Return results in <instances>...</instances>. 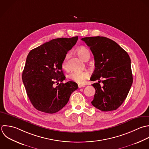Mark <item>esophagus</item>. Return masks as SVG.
Segmentation results:
<instances>
[{
  "label": "esophagus",
  "mask_w": 149,
  "mask_h": 149,
  "mask_svg": "<svg viewBox=\"0 0 149 149\" xmlns=\"http://www.w3.org/2000/svg\"><path fill=\"white\" fill-rule=\"evenodd\" d=\"M83 87H85V85H78V88H83Z\"/></svg>",
  "instance_id": "esophagus-1"
}]
</instances>
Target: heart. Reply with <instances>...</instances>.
<instances>
[{
	"mask_svg": "<svg viewBox=\"0 0 149 149\" xmlns=\"http://www.w3.org/2000/svg\"><path fill=\"white\" fill-rule=\"evenodd\" d=\"M77 53L78 56L83 60H89L90 57V52L89 49L85 46H81L78 47L77 50ZM69 57V54L65 55L63 62H62V67L63 69L67 70L68 68V58ZM89 77V72L87 71H74L71 72L69 75L68 78L77 84H83L85 81Z\"/></svg>",
	"mask_w": 149,
	"mask_h": 149,
	"instance_id": "b5f03b06",
	"label": "heart"
}]
</instances>
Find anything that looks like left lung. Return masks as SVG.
<instances>
[{
    "label": "left lung",
    "instance_id": "8db88e82",
    "mask_svg": "<svg viewBox=\"0 0 149 149\" xmlns=\"http://www.w3.org/2000/svg\"><path fill=\"white\" fill-rule=\"evenodd\" d=\"M90 47L95 59V70L91 81L96 93L92 104L102 111L117 110L124 102L133 82L131 58L114 40L103 36L81 39Z\"/></svg>",
    "mask_w": 149,
    "mask_h": 149
}]
</instances>
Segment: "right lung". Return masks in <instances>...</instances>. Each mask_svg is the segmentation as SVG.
<instances>
[{
    "mask_svg": "<svg viewBox=\"0 0 149 149\" xmlns=\"http://www.w3.org/2000/svg\"><path fill=\"white\" fill-rule=\"evenodd\" d=\"M78 39V36L54 39L28 53L22 79L27 96L36 110L49 114L58 112L78 89L75 82H62L65 78L62 62ZM56 83L58 85L55 87Z\"/></svg>",
    "mask_w": 149,
    "mask_h": 149,
    "instance_id": "add662e5",
    "label": "right lung"
}]
</instances>
